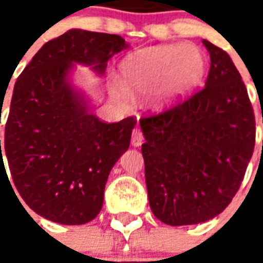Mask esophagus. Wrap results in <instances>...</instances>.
Returning <instances> with one entry per match:
<instances>
[{
    "instance_id": "obj_1",
    "label": "esophagus",
    "mask_w": 263,
    "mask_h": 263,
    "mask_svg": "<svg viewBox=\"0 0 263 263\" xmlns=\"http://www.w3.org/2000/svg\"><path fill=\"white\" fill-rule=\"evenodd\" d=\"M143 142V135L142 132H141V129H138V128H135L134 131H132V137H131V143L132 146H135V148H138V146H141Z\"/></svg>"
}]
</instances>
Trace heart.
Wrapping results in <instances>:
<instances>
[{
  "instance_id": "1",
  "label": "heart",
  "mask_w": 263,
  "mask_h": 263,
  "mask_svg": "<svg viewBox=\"0 0 263 263\" xmlns=\"http://www.w3.org/2000/svg\"><path fill=\"white\" fill-rule=\"evenodd\" d=\"M207 62L193 43H165L139 49L120 65V81L108 84V92L121 107H131L135 98L151 96L158 111L184 103L204 80Z\"/></svg>"
}]
</instances>
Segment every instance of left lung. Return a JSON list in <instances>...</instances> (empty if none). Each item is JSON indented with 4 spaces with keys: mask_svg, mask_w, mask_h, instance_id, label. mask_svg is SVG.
<instances>
[{
    "mask_svg": "<svg viewBox=\"0 0 263 263\" xmlns=\"http://www.w3.org/2000/svg\"><path fill=\"white\" fill-rule=\"evenodd\" d=\"M210 53L205 87L180 105L139 120L145 180L154 215L167 226L214 218L241 186L255 146V117L231 58Z\"/></svg>",
    "mask_w": 263,
    "mask_h": 263,
    "instance_id": "8db88e82",
    "label": "left lung"
}]
</instances>
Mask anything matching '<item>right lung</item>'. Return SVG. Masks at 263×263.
Segmentation results:
<instances>
[{"label":"right lung","mask_w":263,"mask_h":263,"mask_svg":"<svg viewBox=\"0 0 263 263\" xmlns=\"http://www.w3.org/2000/svg\"><path fill=\"white\" fill-rule=\"evenodd\" d=\"M126 48L118 35L70 29L45 43L15 83L0 169L5 156L21 197L46 220L80 226L103 207L109 172L129 148L137 120H98L73 74L80 65L101 77Z\"/></svg>","instance_id":"right-lung-1"}]
</instances>
